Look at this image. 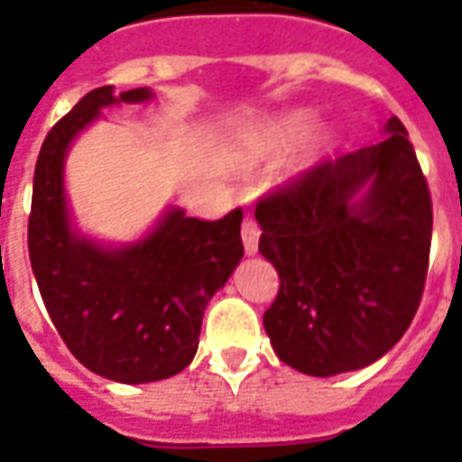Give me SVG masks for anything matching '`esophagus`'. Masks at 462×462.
<instances>
[{
	"label": "esophagus",
	"mask_w": 462,
	"mask_h": 462,
	"mask_svg": "<svg viewBox=\"0 0 462 462\" xmlns=\"http://www.w3.org/2000/svg\"><path fill=\"white\" fill-rule=\"evenodd\" d=\"M259 225H256V220L254 217H246L245 223H242V242H245V249L246 254H256V249H259Z\"/></svg>",
	"instance_id": "1"
}]
</instances>
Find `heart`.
Segmentation results:
<instances>
[{
    "mask_svg": "<svg viewBox=\"0 0 462 462\" xmlns=\"http://www.w3.org/2000/svg\"><path fill=\"white\" fill-rule=\"evenodd\" d=\"M309 125H311V122H309L307 115H290V117L281 119L273 129V143L285 146L290 141H295L297 136H302L309 129Z\"/></svg>",
    "mask_w": 462,
    "mask_h": 462,
    "instance_id": "obj_1",
    "label": "heart"
}]
</instances>
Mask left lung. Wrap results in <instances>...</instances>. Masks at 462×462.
<instances>
[{"instance_id":"1","label":"left lung","mask_w":462,"mask_h":462,"mask_svg":"<svg viewBox=\"0 0 462 462\" xmlns=\"http://www.w3.org/2000/svg\"><path fill=\"white\" fill-rule=\"evenodd\" d=\"M388 136L323 160L256 203L259 252L281 288L263 314L275 355L309 376L355 372L383 357L422 302L431 196L398 117ZM367 187L359 204L351 199Z\"/></svg>"}]
</instances>
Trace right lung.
Masks as SVG:
<instances>
[{
  "label": "right lung",
  "instance_id": "add662e5",
  "mask_svg": "<svg viewBox=\"0 0 462 462\" xmlns=\"http://www.w3.org/2000/svg\"><path fill=\"white\" fill-rule=\"evenodd\" d=\"M148 88L86 93L42 141L28 216V254L54 328L86 369L119 383L170 379L194 359L203 311L245 245L242 210L220 220L167 210L146 239L105 249L71 230L61 170L76 134L115 103H146Z\"/></svg>",
  "mask_w": 462,
  "mask_h": 462
}]
</instances>
